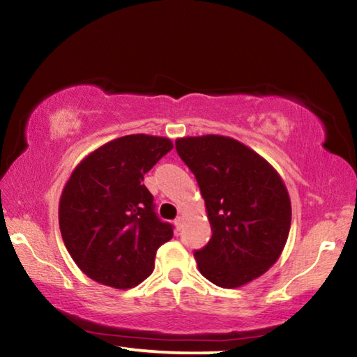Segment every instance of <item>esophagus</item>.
<instances>
[{"mask_svg":"<svg viewBox=\"0 0 357 357\" xmlns=\"http://www.w3.org/2000/svg\"><path fill=\"white\" fill-rule=\"evenodd\" d=\"M183 223H184V217L183 215L176 217V220H174V227H176V231H179V229L183 228Z\"/></svg>","mask_w":357,"mask_h":357,"instance_id":"34e87169","label":"esophagus"}]
</instances>
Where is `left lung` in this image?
Segmentation results:
<instances>
[{"instance_id":"1","label":"left lung","mask_w":357,"mask_h":357,"mask_svg":"<svg viewBox=\"0 0 357 357\" xmlns=\"http://www.w3.org/2000/svg\"><path fill=\"white\" fill-rule=\"evenodd\" d=\"M176 151L195 174L213 231L193 253L200 273L222 288L255 280L279 259L291 225V202L279 173L223 135L178 138Z\"/></svg>"}]
</instances>
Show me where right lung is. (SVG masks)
<instances>
[{"mask_svg": "<svg viewBox=\"0 0 357 357\" xmlns=\"http://www.w3.org/2000/svg\"><path fill=\"white\" fill-rule=\"evenodd\" d=\"M173 149L172 140L126 135L75 167L59 200V229L70 257L89 279L126 289L154 269L155 252L173 225L155 214L144 174Z\"/></svg>", "mask_w": 357, "mask_h": 357, "instance_id": "1", "label": "right lung"}]
</instances>
